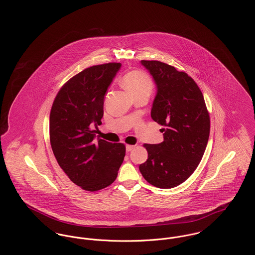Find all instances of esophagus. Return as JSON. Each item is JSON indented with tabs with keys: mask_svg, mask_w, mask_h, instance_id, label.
I'll return each instance as SVG.
<instances>
[{
	"mask_svg": "<svg viewBox=\"0 0 255 255\" xmlns=\"http://www.w3.org/2000/svg\"><path fill=\"white\" fill-rule=\"evenodd\" d=\"M134 147H135L134 145H127L126 148H127V151H128V152H129V151H131Z\"/></svg>",
	"mask_w": 255,
	"mask_h": 255,
	"instance_id": "34e87169",
	"label": "esophagus"
}]
</instances>
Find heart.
<instances>
[{
    "mask_svg": "<svg viewBox=\"0 0 255 255\" xmlns=\"http://www.w3.org/2000/svg\"><path fill=\"white\" fill-rule=\"evenodd\" d=\"M122 84L132 97L140 94H150L154 86L150 76L142 71H132L125 74Z\"/></svg>",
    "mask_w": 255,
    "mask_h": 255,
    "instance_id": "obj_1",
    "label": "heart"
}]
</instances>
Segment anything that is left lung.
<instances>
[{
  "mask_svg": "<svg viewBox=\"0 0 255 255\" xmlns=\"http://www.w3.org/2000/svg\"><path fill=\"white\" fill-rule=\"evenodd\" d=\"M141 65L157 86L151 118L163 126L164 141L143 145L148 159L139 171L152 185L172 188L199 165L209 138L210 117L201 90L187 73L159 61L143 60Z\"/></svg>",
  "mask_w": 255,
  "mask_h": 255,
  "instance_id": "1",
  "label": "left lung"
}]
</instances>
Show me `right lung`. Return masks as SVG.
Masks as SVG:
<instances>
[{
    "label": "right lung",
    "instance_id": "obj_1",
    "mask_svg": "<svg viewBox=\"0 0 255 255\" xmlns=\"http://www.w3.org/2000/svg\"><path fill=\"white\" fill-rule=\"evenodd\" d=\"M121 66L108 63L75 74L58 92L50 113V142L57 162L73 183L87 191L115 182L126 155L123 143L94 139L106 91Z\"/></svg>",
    "mask_w": 255,
    "mask_h": 255
}]
</instances>
